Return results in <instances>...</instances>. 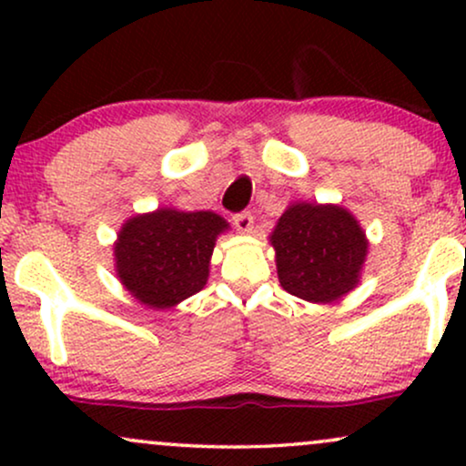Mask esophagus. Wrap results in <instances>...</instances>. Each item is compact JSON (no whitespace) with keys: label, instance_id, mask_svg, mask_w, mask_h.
Here are the masks:
<instances>
[{"label":"esophagus","instance_id":"obj_1","mask_svg":"<svg viewBox=\"0 0 466 466\" xmlns=\"http://www.w3.org/2000/svg\"><path fill=\"white\" fill-rule=\"evenodd\" d=\"M234 226L240 234H249L251 229H254V217L249 215V212H240V215H234Z\"/></svg>","mask_w":466,"mask_h":466}]
</instances>
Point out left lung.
Returning <instances> with one entry per match:
<instances>
[{
	"instance_id": "8db88e82",
	"label": "left lung",
	"mask_w": 466,
	"mask_h": 466,
	"mask_svg": "<svg viewBox=\"0 0 466 466\" xmlns=\"http://www.w3.org/2000/svg\"><path fill=\"white\" fill-rule=\"evenodd\" d=\"M278 280L291 296L329 304L360 285L368 256L363 228L337 203L293 201L271 229Z\"/></svg>"
}]
</instances>
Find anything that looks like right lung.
I'll use <instances>...</instances> for the list:
<instances>
[{
  "instance_id": "right-lung-1",
  "label": "right lung",
  "mask_w": 466,
  "mask_h": 466,
  "mask_svg": "<svg viewBox=\"0 0 466 466\" xmlns=\"http://www.w3.org/2000/svg\"><path fill=\"white\" fill-rule=\"evenodd\" d=\"M228 229L217 212L168 206L127 218L114 243L117 280L144 307H177L206 287L217 238Z\"/></svg>"
}]
</instances>
